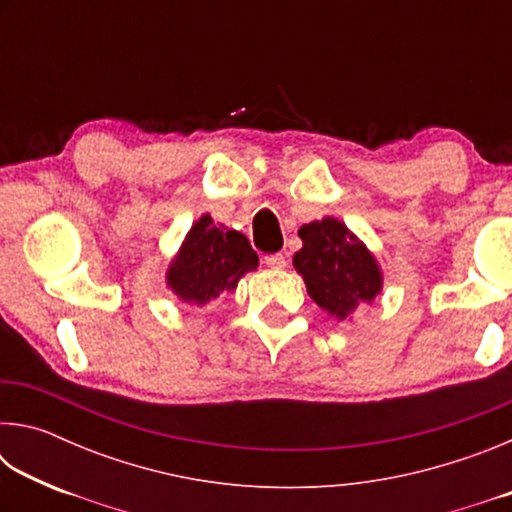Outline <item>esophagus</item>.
<instances>
[{
  "label": "esophagus",
  "mask_w": 512,
  "mask_h": 512,
  "mask_svg": "<svg viewBox=\"0 0 512 512\" xmlns=\"http://www.w3.org/2000/svg\"><path fill=\"white\" fill-rule=\"evenodd\" d=\"M264 264L268 268H273V271H282V268H287V257L282 253H275V255H266L264 257Z\"/></svg>",
  "instance_id": "obj_1"
}]
</instances>
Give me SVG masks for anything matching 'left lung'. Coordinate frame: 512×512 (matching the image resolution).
Masks as SVG:
<instances>
[{"instance_id": "8db88e82", "label": "left lung", "mask_w": 512, "mask_h": 512, "mask_svg": "<svg viewBox=\"0 0 512 512\" xmlns=\"http://www.w3.org/2000/svg\"><path fill=\"white\" fill-rule=\"evenodd\" d=\"M302 248L293 268L307 284L309 298L336 320H352L361 305H372L384 289L377 257L336 216L300 225Z\"/></svg>"}]
</instances>
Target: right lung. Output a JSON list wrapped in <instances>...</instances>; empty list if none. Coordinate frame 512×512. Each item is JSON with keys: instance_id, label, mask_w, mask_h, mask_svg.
<instances>
[{"instance_id": "right-lung-1", "label": "right lung", "mask_w": 512, "mask_h": 512, "mask_svg": "<svg viewBox=\"0 0 512 512\" xmlns=\"http://www.w3.org/2000/svg\"><path fill=\"white\" fill-rule=\"evenodd\" d=\"M257 266L259 257L246 235L203 214L171 257L164 282L180 302L205 307L221 293H235L241 277Z\"/></svg>"}]
</instances>
